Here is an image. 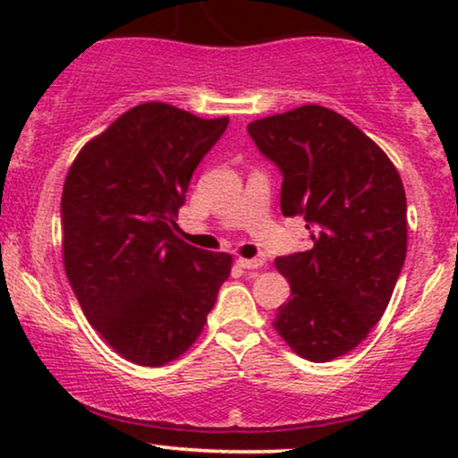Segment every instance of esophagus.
Returning <instances> with one entry per match:
<instances>
[{
	"label": "esophagus",
	"mask_w": 458,
	"mask_h": 458,
	"mask_svg": "<svg viewBox=\"0 0 458 458\" xmlns=\"http://www.w3.org/2000/svg\"><path fill=\"white\" fill-rule=\"evenodd\" d=\"M237 265H240L242 268H260L262 265H265V260L260 259H237Z\"/></svg>",
	"instance_id": "34e87169"
}]
</instances>
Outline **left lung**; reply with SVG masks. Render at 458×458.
<instances>
[{
    "mask_svg": "<svg viewBox=\"0 0 458 458\" xmlns=\"http://www.w3.org/2000/svg\"><path fill=\"white\" fill-rule=\"evenodd\" d=\"M248 133L284 174V216H304L315 243L275 259L292 298L273 327L302 359L334 360L369 335L403 271V179L377 143L323 106L260 118Z\"/></svg>",
    "mask_w": 458,
    "mask_h": 458,
    "instance_id": "left-lung-1",
    "label": "left lung"
}]
</instances>
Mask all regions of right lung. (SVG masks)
Returning <instances> with one entry per match:
<instances>
[{
	"label": "right lung",
	"instance_id": "right-lung-1",
	"mask_svg": "<svg viewBox=\"0 0 458 458\" xmlns=\"http://www.w3.org/2000/svg\"><path fill=\"white\" fill-rule=\"evenodd\" d=\"M227 124L140 104L85 143L66 174L68 281L91 327L135 365L179 359L231 273V254L190 246L174 223L193 171Z\"/></svg>",
	"mask_w": 458,
	"mask_h": 458
}]
</instances>
